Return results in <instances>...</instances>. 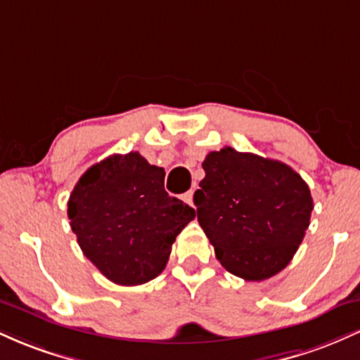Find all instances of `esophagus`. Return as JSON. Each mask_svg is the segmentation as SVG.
Instances as JSON below:
<instances>
[{
  "instance_id": "obj_1",
  "label": "esophagus",
  "mask_w": 360,
  "mask_h": 360,
  "mask_svg": "<svg viewBox=\"0 0 360 360\" xmlns=\"http://www.w3.org/2000/svg\"><path fill=\"white\" fill-rule=\"evenodd\" d=\"M193 194H194V191H188V193L183 194V200L186 201V203L191 205V206H193Z\"/></svg>"
}]
</instances>
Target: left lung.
I'll return each mask as SVG.
<instances>
[{
  "instance_id": "1",
  "label": "left lung",
  "mask_w": 360,
  "mask_h": 360,
  "mask_svg": "<svg viewBox=\"0 0 360 360\" xmlns=\"http://www.w3.org/2000/svg\"><path fill=\"white\" fill-rule=\"evenodd\" d=\"M203 169L194 205L221 266L245 281L283 271L309 226L308 184L284 162L232 147L210 152Z\"/></svg>"
}]
</instances>
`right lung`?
<instances>
[{
	"instance_id": "1",
	"label": "right lung",
	"mask_w": 360,
	"mask_h": 360,
	"mask_svg": "<svg viewBox=\"0 0 360 360\" xmlns=\"http://www.w3.org/2000/svg\"><path fill=\"white\" fill-rule=\"evenodd\" d=\"M166 171L139 152L113 154L74 186L68 217L82 254L105 278L137 286L166 267L172 243L194 210L164 189Z\"/></svg>"
}]
</instances>
